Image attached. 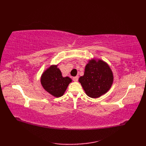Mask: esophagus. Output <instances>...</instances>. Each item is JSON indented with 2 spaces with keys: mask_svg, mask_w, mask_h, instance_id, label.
<instances>
[{
  "mask_svg": "<svg viewBox=\"0 0 146 146\" xmlns=\"http://www.w3.org/2000/svg\"><path fill=\"white\" fill-rule=\"evenodd\" d=\"M73 80L74 82H77V81H78V76H75V77H73Z\"/></svg>",
  "mask_w": 146,
  "mask_h": 146,
  "instance_id": "esophagus-1",
  "label": "esophagus"
}]
</instances>
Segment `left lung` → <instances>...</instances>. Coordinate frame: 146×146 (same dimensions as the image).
<instances>
[{"label":"left lung","mask_w":146,"mask_h":146,"mask_svg":"<svg viewBox=\"0 0 146 146\" xmlns=\"http://www.w3.org/2000/svg\"><path fill=\"white\" fill-rule=\"evenodd\" d=\"M113 80L112 71L105 62L92 60L86 65L84 75L80 77L78 81L86 94L95 98L108 91Z\"/></svg>","instance_id":"1"}]
</instances>
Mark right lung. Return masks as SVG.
I'll return each mask as SVG.
<instances>
[{
    "label": "right lung",
    "instance_id": "obj_1",
    "mask_svg": "<svg viewBox=\"0 0 146 146\" xmlns=\"http://www.w3.org/2000/svg\"><path fill=\"white\" fill-rule=\"evenodd\" d=\"M71 82V79L69 77H63L57 65H52L46 70L41 78L44 89L56 97H61Z\"/></svg>",
    "mask_w": 146,
    "mask_h": 146
}]
</instances>
